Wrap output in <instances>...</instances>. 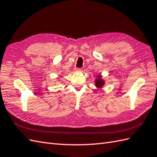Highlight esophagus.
I'll use <instances>...</instances> for the list:
<instances>
[{"label":"esophagus","mask_w":157,"mask_h":157,"mask_svg":"<svg viewBox=\"0 0 157 157\" xmlns=\"http://www.w3.org/2000/svg\"><path fill=\"white\" fill-rule=\"evenodd\" d=\"M74 70H75V71H80L82 70V68H79V67H75Z\"/></svg>","instance_id":"obj_1"}]
</instances>
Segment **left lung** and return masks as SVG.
I'll return each instance as SVG.
<instances>
[{
  "mask_svg": "<svg viewBox=\"0 0 157 157\" xmlns=\"http://www.w3.org/2000/svg\"><path fill=\"white\" fill-rule=\"evenodd\" d=\"M98 78L95 80V86L98 88H101L105 85V81L101 78V75H97Z\"/></svg>",
  "mask_w": 157,
  "mask_h": 157,
  "instance_id": "1",
  "label": "left lung"
}]
</instances>
